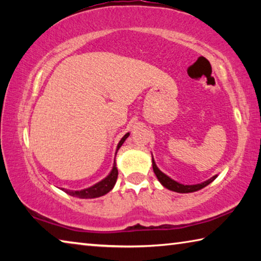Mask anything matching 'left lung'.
<instances>
[{
    "instance_id": "8db88e82",
    "label": "left lung",
    "mask_w": 261,
    "mask_h": 261,
    "mask_svg": "<svg viewBox=\"0 0 261 261\" xmlns=\"http://www.w3.org/2000/svg\"><path fill=\"white\" fill-rule=\"evenodd\" d=\"M152 166H153L154 174L156 175L159 182H160L163 185V187L167 188L168 190H171V191H175V192H178V193H189V192L198 191V190L207 187V185L213 182V180L216 178V175H215V176H213V177H211L210 179H207V180H205V182H202L200 184L184 185V184H180L178 182H176V180H174V179H171L169 176H167L166 174H163L162 171L158 168L156 163H155V161H154L153 158H152Z\"/></svg>"
}]
</instances>
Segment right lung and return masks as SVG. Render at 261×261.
<instances>
[{
	"instance_id": "1",
	"label": "right lung",
	"mask_w": 261,
	"mask_h": 261,
	"mask_svg": "<svg viewBox=\"0 0 261 261\" xmlns=\"http://www.w3.org/2000/svg\"><path fill=\"white\" fill-rule=\"evenodd\" d=\"M129 132L124 135V137L120 140V143L117 145V149L118 151L120 147L124 143L125 139L129 137ZM117 176H118V170H117V167H116V162L114 161V166H113V169L110 171L109 175L107 177L103 178L102 180H100L99 183H96L94 185H92L91 188H87V189H84V190H79V191H73V190H67V189H63L64 192H67L68 194L72 197H77V198H82V199H92V198H98L103 196V194L108 193L110 190L114 188L115 183H116V179H117Z\"/></svg>"
}]
</instances>
